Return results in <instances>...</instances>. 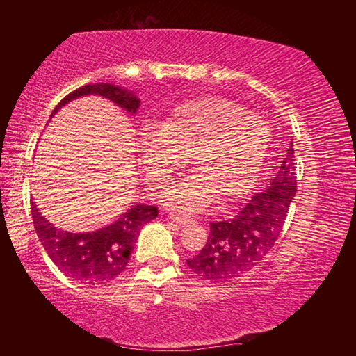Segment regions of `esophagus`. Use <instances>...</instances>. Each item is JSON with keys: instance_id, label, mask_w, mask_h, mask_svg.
Here are the masks:
<instances>
[{"instance_id": "obj_1", "label": "esophagus", "mask_w": 356, "mask_h": 356, "mask_svg": "<svg viewBox=\"0 0 356 356\" xmlns=\"http://www.w3.org/2000/svg\"><path fill=\"white\" fill-rule=\"evenodd\" d=\"M170 220L176 222V225H180V226H185V225H190V222H193V218H190V216H185V215H180V213H171Z\"/></svg>"}]
</instances>
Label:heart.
<instances>
[{"label":"heart","instance_id":"b5f03b06","mask_svg":"<svg viewBox=\"0 0 356 356\" xmlns=\"http://www.w3.org/2000/svg\"><path fill=\"white\" fill-rule=\"evenodd\" d=\"M270 144L267 120L246 113L237 102L201 97L172 108L160 129L138 136V156L147 180L165 188L188 165L200 172L168 191V201L185 210H200L221 197L232 204L248 195Z\"/></svg>","mask_w":356,"mask_h":356}]
</instances>
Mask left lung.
Listing matches in <instances>:
<instances>
[{
    "instance_id": "left-lung-1",
    "label": "left lung",
    "mask_w": 356,
    "mask_h": 356,
    "mask_svg": "<svg viewBox=\"0 0 356 356\" xmlns=\"http://www.w3.org/2000/svg\"><path fill=\"white\" fill-rule=\"evenodd\" d=\"M295 152L291 141L276 177L268 188L256 193L232 218L210 222L207 243L200 254L186 259L202 280H237L257 265L273 248L297 193Z\"/></svg>"
}]
</instances>
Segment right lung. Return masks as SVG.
<instances>
[{
  "label": "right lung",
  "instance_id": "1",
  "mask_svg": "<svg viewBox=\"0 0 356 356\" xmlns=\"http://www.w3.org/2000/svg\"><path fill=\"white\" fill-rule=\"evenodd\" d=\"M97 94L111 100L127 113H136L140 99L125 89L108 83L86 84L59 102L51 116L67 102L81 95ZM33 222L40 243L47 254L61 272L80 284L102 286L108 284L124 272L130 261L131 251L140 236L141 229L159 215L155 206L138 204L122 213L119 218L94 232H67L58 229L45 220L31 201Z\"/></svg>",
  "mask_w": 356,
  "mask_h": 356
}]
</instances>
